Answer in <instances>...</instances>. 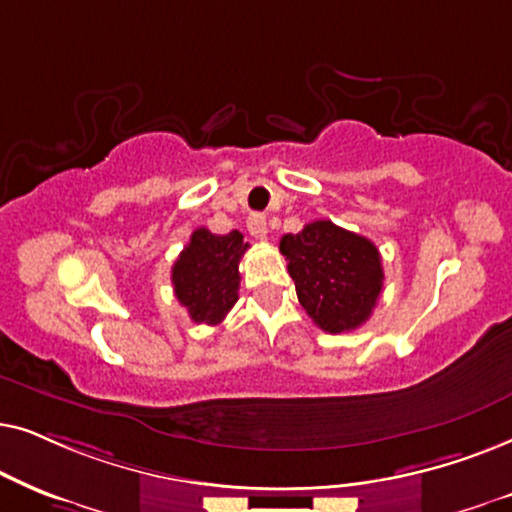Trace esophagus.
I'll return each instance as SVG.
<instances>
[{
  "label": "esophagus",
  "instance_id": "1",
  "mask_svg": "<svg viewBox=\"0 0 512 512\" xmlns=\"http://www.w3.org/2000/svg\"><path fill=\"white\" fill-rule=\"evenodd\" d=\"M248 231H250V236H255V238H267V234H269L267 217H264L262 213H252L248 217Z\"/></svg>",
  "mask_w": 512,
  "mask_h": 512
}]
</instances>
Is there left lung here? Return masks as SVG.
Masks as SVG:
<instances>
[{"label": "left lung", "instance_id": "left-lung-1", "mask_svg": "<svg viewBox=\"0 0 512 512\" xmlns=\"http://www.w3.org/2000/svg\"><path fill=\"white\" fill-rule=\"evenodd\" d=\"M297 299L330 335L356 330L372 316L384 288L377 245L330 220L309 222L281 238Z\"/></svg>", "mask_w": 512, "mask_h": 512}]
</instances>
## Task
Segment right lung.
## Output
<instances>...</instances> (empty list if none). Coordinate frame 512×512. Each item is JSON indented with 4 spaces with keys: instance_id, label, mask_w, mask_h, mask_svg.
<instances>
[{
    "instance_id": "add662e5",
    "label": "right lung",
    "mask_w": 512,
    "mask_h": 512,
    "mask_svg": "<svg viewBox=\"0 0 512 512\" xmlns=\"http://www.w3.org/2000/svg\"><path fill=\"white\" fill-rule=\"evenodd\" d=\"M248 243L241 231L213 234L206 227L196 229L187 248L173 264V290L177 302L189 311L194 323L220 325L238 299V262Z\"/></svg>"
}]
</instances>
